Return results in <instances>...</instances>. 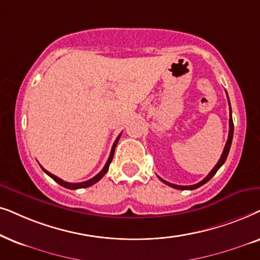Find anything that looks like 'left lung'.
Segmentation results:
<instances>
[{
	"mask_svg": "<svg viewBox=\"0 0 260 260\" xmlns=\"http://www.w3.org/2000/svg\"><path fill=\"white\" fill-rule=\"evenodd\" d=\"M227 99H228V96H227ZM228 105H230V132H228V139H227V143H226V145H224V148H223L222 154H221V157H220V159H219V161H217V164L213 168V170L210 171L208 175H207V177H206V178H203L202 181L197 183V184H193V185H177V184H172V183L166 182V181H164V179H162V178L159 177V179H160V181H161L162 183H165L166 185H170L171 188H175V189H178V190H193V189L200 188L201 185L206 184V183L208 182L209 179L212 178L213 176L216 174L217 170H219V169L221 168V166L223 165V162L226 161L227 155H228V153H230V150H231L232 139H233L234 124H233V119H232V109H231V103H230V100H228Z\"/></svg>",
	"mask_w": 260,
	"mask_h": 260,
	"instance_id": "1",
	"label": "left lung"
}]
</instances>
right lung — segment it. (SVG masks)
<instances>
[{
  "mask_svg": "<svg viewBox=\"0 0 260 260\" xmlns=\"http://www.w3.org/2000/svg\"><path fill=\"white\" fill-rule=\"evenodd\" d=\"M120 137H121V134H120L119 137L116 138V140L114 141V144H113V147H112V151H110L109 158H108V160H107V162H106L105 168H103L102 170L100 171L99 174L95 176V177L90 178L89 181L81 182V183H69V182H65V181H63V179H60L59 177H57V176L52 175L51 172H48L47 170H45V169L43 168V166H41V169H43V171L45 172V174L50 176V177H51L52 179H53V181L57 182L58 184H60L61 186H64V188H67V189H71V190L81 189V188H88V186H91L92 184H95V183H98V182L100 181V179H101V178L103 177V176H105V175L107 174V171H108V169H109V165H110V162H112V160H113V157H114V151H115V147H116V145H117V141H119V139H120Z\"/></svg>",
  "mask_w": 260,
  "mask_h": 260,
  "instance_id": "1",
  "label": "right lung"
}]
</instances>
